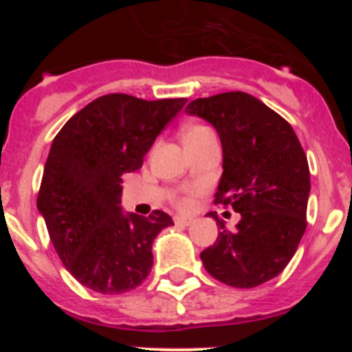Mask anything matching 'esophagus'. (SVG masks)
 I'll list each match as a JSON object with an SVG mask.
<instances>
[{
    "instance_id": "34e87169",
    "label": "esophagus",
    "mask_w": 352,
    "mask_h": 352,
    "mask_svg": "<svg viewBox=\"0 0 352 352\" xmlns=\"http://www.w3.org/2000/svg\"><path fill=\"white\" fill-rule=\"evenodd\" d=\"M192 222H194V219H188V217H182V214L174 217V223L176 226H190Z\"/></svg>"
}]
</instances>
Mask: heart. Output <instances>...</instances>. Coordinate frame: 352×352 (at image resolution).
<instances>
[{"label": "heart", "instance_id": "heart-1", "mask_svg": "<svg viewBox=\"0 0 352 352\" xmlns=\"http://www.w3.org/2000/svg\"><path fill=\"white\" fill-rule=\"evenodd\" d=\"M210 130L206 126H201V125H195L190 126V129L185 130V139H190V138H197V135H203V133H208ZM182 204H185V201H182Z\"/></svg>", "mask_w": 352, "mask_h": 352}]
</instances>
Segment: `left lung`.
Returning <instances> with one entry per match:
<instances>
[{
    "label": "left lung",
    "mask_w": 352,
    "mask_h": 352,
    "mask_svg": "<svg viewBox=\"0 0 352 352\" xmlns=\"http://www.w3.org/2000/svg\"><path fill=\"white\" fill-rule=\"evenodd\" d=\"M186 114L203 118L222 144V176L214 204L241 214L201 252L213 278L250 289L275 278L289 264L307 229L310 170L296 133L275 111L243 91L197 98Z\"/></svg>",
    "instance_id": "left-lung-1"
}]
</instances>
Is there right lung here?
Returning a JSON list of instances; mask_svg holds the SVG:
<instances>
[{
    "label": "right lung",
    "instance_id": "add662e5",
    "mask_svg": "<svg viewBox=\"0 0 352 352\" xmlns=\"http://www.w3.org/2000/svg\"><path fill=\"white\" fill-rule=\"evenodd\" d=\"M186 98L142 100L113 93L93 100L52 141L36 208L65 268L100 294L142 284L153 266V239L173 219L121 208L125 173L142 167L158 133Z\"/></svg>",
    "mask_w": 352,
    "mask_h": 352
}]
</instances>
